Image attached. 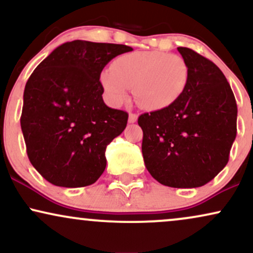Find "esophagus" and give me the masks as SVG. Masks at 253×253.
I'll return each mask as SVG.
<instances>
[{"label": "esophagus", "instance_id": "1", "mask_svg": "<svg viewBox=\"0 0 253 253\" xmlns=\"http://www.w3.org/2000/svg\"><path fill=\"white\" fill-rule=\"evenodd\" d=\"M136 120H138V114H136V113H129L128 123L129 124H134Z\"/></svg>", "mask_w": 253, "mask_h": 253}]
</instances>
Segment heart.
<instances>
[{"mask_svg":"<svg viewBox=\"0 0 253 253\" xmlns=\"http://www.w3.org/2000/svg\"><path fill=\"white\" fill-rule=\"evenodd\" d=\"M190 68L184 57L164 51H135L114 60L100 77L109 102L123 105L134 89L141 108L156 111L174 103L186 89Z\"/></svg>","mask_w":253,"mask_h":253,"instance_id":"b5f03b06","label":"heart"}]
</instances>
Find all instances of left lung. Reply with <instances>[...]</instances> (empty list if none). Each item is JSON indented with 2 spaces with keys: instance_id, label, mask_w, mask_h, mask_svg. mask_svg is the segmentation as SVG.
Instances as JSON below:
<instances>
[{
  "instance_id": "left-lung-1",
  "label": "left lung",
  "mask_w": 253,
  "mask_h": 253,
  "mask_svg": "<svg viewBox=\"0 0 253 253\" xmlns=\"http://www.w3.org/2000/svg\"><path fill=\"white\" fill-rule=\"evenodd\" d=\"M178 51L190 68L186 89L169 107L140 115L138 124L151 175L165 186L193 188L226 166L237 135V103L212 61L186 47Z\"/></svg>"
}]
</instances>
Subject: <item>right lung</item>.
<instances>
[{
    "label": "right lung",
    "mask_w": 253,
    "mask_h": 253,
    "mask_svg": "<svg viewBox=\"0 0 253 253\" xmlns=\"http://www.w3.org/2000/svg\"><path fill=\"white\" fill-rule=\"evenodd\" d=\"M125 44L75 40L59 45L26 84L21 114L27 154L47 181L61 187L95 182L105 151L126 128L128 114L103 102L100 75Z\"/></svg>",
    "instance_id": "right-lung-1"
}]
</instances>
